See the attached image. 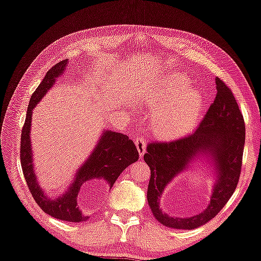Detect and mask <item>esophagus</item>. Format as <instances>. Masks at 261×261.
Instances as JSON below:
<instances>
[{
    "label": "esophagus",
    "mask_w": 261,
    "mask_h": 261,
    "mask_svg": "<svg viewBox=\"0 0 261 261\" xmlns=\"http://www.w3.org/2000/svg\"><path fill=\"white\" fill-rule=\"evenodd\" d=\"M136 146H137L139 154L142 156L146 150V138L143 137V136H138V137L136 138Z\"/></svg>",
    "instance_id": "34e87169"
}]
</instances>
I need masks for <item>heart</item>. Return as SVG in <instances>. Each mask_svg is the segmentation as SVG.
<instances>
[{"instance_id": "b5f03b06", "label": "heart", "mask_w": 261, "mask_h": 261, "mask_svg": "<svg viewBox=\"0 0 261 261\" xmlns=\"http://www.w3.org/2000/svg\"><path fill=\"white\" fill-rule=\"evenodd\" d=\"M151 110V127L155 136L175 139L194 129L203 109V97L188 88L185 76L155 84L145 97Z\"/></svg>"}]
</instances>
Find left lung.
<instances>
[{
    "instance_id": "8db88e82",
    "label": "left lung",
    "mask_w": 261,
    "mask_h": 261,
    "mask_svg": "<svg viewBox=\"0 0 261 261\" xmlns=\"http://www.w3.org/2000/svg\"><path fill=\"white\" fill-rule=\"evenodd\" d=\"M217 94L197 129L171 142L147 144L144 160L151 169L147 201L161 224L174 229L192 230L208 223L232 196L241 176L245 123L230 87L216 77ZM200 155L212 159L218 180L211 203L204 212L193 218H171L159 208L160 195L176 174Z\"/></svg>"
}]
</instances>
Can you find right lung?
<instances>
[{
	"label": "right lung",
	"mask_w": 261,
	"mask_h": 261,
	"mask_svg": "<svg viewBox=\"0 0 261 261\" xmlns=\"http://www.w3.org/2000/svg\"><path fill=\"white\" fill-rule=\"evenodd\" d=\"M66 64H67V59L60 61L52 68H49L43 81L32 94L28 107L25 122H24L22 129V136H20L19 155L24 177H25L29 190L34 196L37 204L49 216L61 221L76 223L88 220V217L85 216L77 208L76 197L82 185L88 180L101 177L110 185V187H113L116 179L124 169L138 160L139 153L134 142L129 139L127 136L114 131H106L102 135V138L98 142L97 146L95 147L92 155L79 168L75 180L73 181L67 192L58 198L45 196L44 190L37 184L34 164H32L34 160H32L30 144L32 109L55 84L56 77L64 72Z\"/></svg>",
	"instance_id": "1"
}]
</instances>
